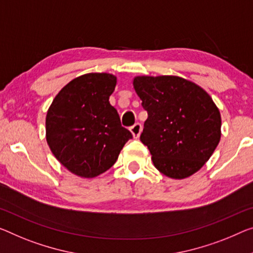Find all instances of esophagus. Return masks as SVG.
<instances>
[{"label": "esophagus", "mask_w": 253, "mask_h": 253, "mask_svg": "<svg viewBox=\"0 0 253 253\" xmlns=\"http://www.w3.org/2000/svg\"><path fill=\"white\" fill-rule=\"evenodd\" d=\"M141 130H142V126H141V124H140V123H135L134 126H132L130 127V131H131V133H132V135H133L134 139L139 138L140 133H141Z\"/></svg>", "instance_id": "34e87169"}]
</instances>
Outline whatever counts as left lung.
I'll use <instances>...</instances> for the list:
<instances>
[{
  "label": "left lung",
  "instance_id": "1",
  "mask_svg": "<svg viewBox=\"0 0 253 253\" xmlns=\"http://www.w3.org/2000/svg\"><path fill=\"white\" fill-rule=\"evenodd\" d=\"M133 88L148 113L140 140L155 167L174 180L198 172L221 135L220 113L211 97L176 76H138Z\"/></svg>",
  "mask_w": 253,
  "mask_h": 253
}]
</instances>
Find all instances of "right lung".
Here are the masks:
<instances>
[{
  "label": "right lung",
  "instance_id": "add662e5",
  "mask_svg": "<svg viewBox=\"0 0 253 253\" xmlns=\"http://www.w3.org/2000/svg\"><path fill=\"white\" fill-rule=\"evenodd\" d=\"M116 86L111 73H87L70 81L46 115V141L70 172L92 178L115 164L131 132L110 104Z\"/></svg>",
  "mask_w": 253,
  "mask_h": 253
}]
</instances>
